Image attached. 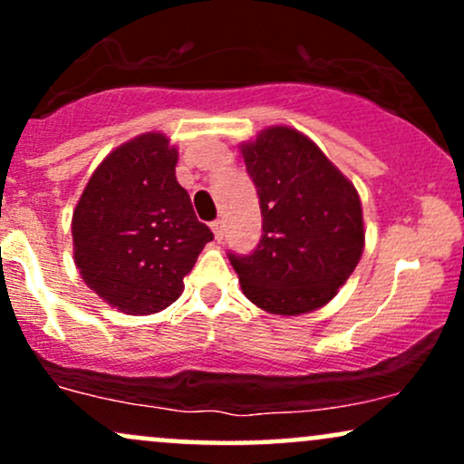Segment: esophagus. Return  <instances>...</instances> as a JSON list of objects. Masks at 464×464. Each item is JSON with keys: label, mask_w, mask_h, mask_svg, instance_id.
Instances as JSON below:
<instances>
[{"label": "esophagus", "mask_w": 464, "mask_h": 464, "mask_svg": "<svg viewBox=\"0 0 464 464\" xmlns=\"http://www.w3.org/2000/svg\"><path fill=\"white\" fill-rule=\"evenodd\" d=\"M211 231H214L216 239H218V242H220V239L225 237V222H222V220H214V222H211Z\"/></svg>", "instance_id": "1"}]
</instances>
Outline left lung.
Listing matches in <instances>:
<instances>
[{
  "mask_svg": "<svg viewBox=\"0 0 464 464\" xmlns=\"http://www.w3.org/2000/svg\"><path fill=\"white\" fill-rule=\"evenodd\" d=\"M239 150L264 228L253 253L228 255L242 292L279 316L318 310L347 284L364 250L358 189L290 126H270Z\"/></svg>",
  "mask_w": 464,
  "mask_h": 464,
  "instance_id": "left-lung-1",
  "label": "left lung"
}]
</instances>
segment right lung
I'll list each match as a JSON object with an SVG mask.
<instances>
[{
    "mask_svg": "<svg viewBox=\"0 0 464 464\" xmlns=\"http://www.w3.org/2000/svg\"><path fill=\"white\" fill-rule=\"evenodd\" d=\"M179 150L143 132L95 168L72 218L73 262L100 299L143 316L172 305L214 239L177 180Z\"/></svg>",
    "mask_w": 464,
    "mask_h": 464,
    "instance_id": "1",
    "label": "right lung"
}]
</instances>
